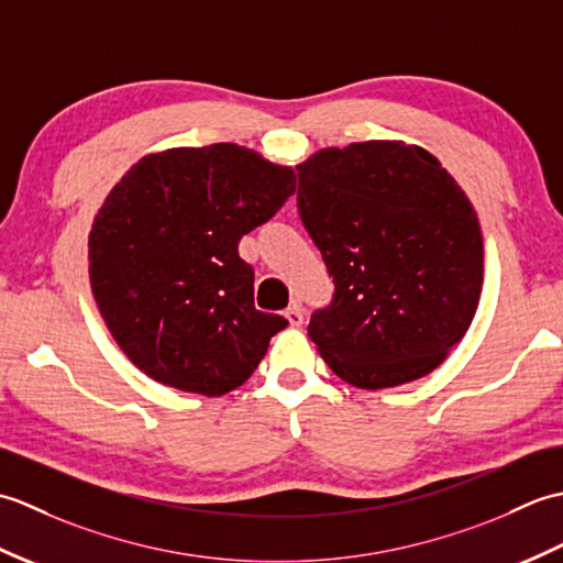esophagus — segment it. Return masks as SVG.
<instances>
[{
	"mask_svg": "<svg viewBox=\"0 0 563 563\" xmlns=\"http://www.w3.org/2000/svg\"><path fill=\"white\" fill-rule=\"evenodd\" d=\"M285 319L290 321V327H302V321H305L302 305L300 302H292L288 312H285Z\"/></svg>",
	"mask_w": 563,
	"mask_h": 563,
	"instance_id": "esophagus-1",
	"label": "esophagus"
}]
</instances>
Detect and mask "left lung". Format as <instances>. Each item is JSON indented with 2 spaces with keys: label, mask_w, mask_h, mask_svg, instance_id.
Here are the masks:
<instances>
[{
  "label": "left lung",
  "mask_w": 563,
  "mask_h": 563,
  "mask_svg": "<svg viewBox=\"0 0 563 563\" xmlns=\"http://www.w3.org/2000/svg\"><path fill=\"white\" fill-rule=\"evenodd\" d=\"M297 208L333 275L309 319L324 363L357 389L426 377L479 307V218L438 157L401 140L324 147L297 164Z\"/></svg>",
  "instance_id": "obj_1"
}]
</instances>
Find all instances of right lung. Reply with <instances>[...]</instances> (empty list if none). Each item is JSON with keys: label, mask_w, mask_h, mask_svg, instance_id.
<instances>
[{"label": "right lung", "mask_w": 563, "mask_h": 563, "mask_svg": "<svg viewBox=\"0 0 563 563\" xmlns=\"http://www.w3.org/2000/svg\"><path fill=\"white\" fill-rule=\"evenodd\" d=\"M292 194V166L234 142L145 154L123 174L91 224L89 280L140 373L202 397L251 377L288 319L254 307L236 246Z\"/></svg>", "instance_id": "1"}]
</instances>
